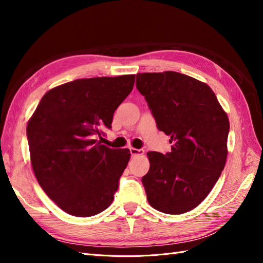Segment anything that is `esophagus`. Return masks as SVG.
<instances>
[{
  "label": "esophagus",
  "mask_w": 263,
  "mask_h": 263,
  "mask_svg": "<svg viewBox=\"0 0 263 263\" xmlns=\"http://www.w3.org/2000/svg\"><path fill=\"white\" fill-rule=\"evenodd\" d=\"M129 150H130V155L133 156V157H135V156H141V155H144V153H145V150L144 149H136V148H129Z\"/></svg>",
  "instance_id": "34e87169"
}]
</instances>
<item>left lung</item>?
<instances>
[{"label": "left lung", "instance_id": "1", "mask_svg": "<svg viewBox=\"0 0 263 263\" xmlns=\"http://www.w3.org/2000/svg\"><path fill=\"white\" fill-rule=\"evenodd\" d=\"M159 130L170 136L171 153L147 154L142 177L148 203L159 212L183 214L210 194L224 170L229 121L211 87L174 71L138 73Z\"/></svg>", "mask_w": 263, "mask_h": 263}]
</instances>
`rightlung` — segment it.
<instances>
[{"label": "right lung", "instance_id": "add662e5", "mask_svg": "<svg viewBox=\"0 0 263 263\" xmlns=\"http://www.w3.org/2000/svg\"><path fill=\"white\" fill-rule=\"evenodd\" d=\"M135 74L78 79L49 90L27 124L31 166L39 185L66 213L90 217L112 204L129 149L97 139L128 97Z\"/></svg>", "mask_w": 263, "mask_h": 263}]
</instances>
